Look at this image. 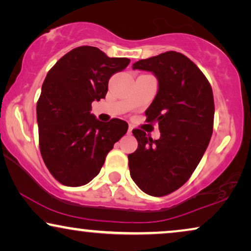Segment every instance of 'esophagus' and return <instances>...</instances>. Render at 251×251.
I'll use <instances>...</instances> for the list:
<instances>
[{"label": "esophagus", "instance_id": "esophagus-1", "mask_svg": "<svg viewBox=\"0 0 251 251\" xmlns=\"http://www.w3.org/2000/svg\"><path fill=\"white\" fill-rule=\"evenodd\" d=\"M132 132V126H129V129H128V133H131Z\"/></svg>", "mask_w": 251, "mask_h": 251}]
</instances>
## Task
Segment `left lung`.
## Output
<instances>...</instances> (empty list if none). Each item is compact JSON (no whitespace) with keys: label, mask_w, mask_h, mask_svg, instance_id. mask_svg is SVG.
I'll return each instance as SVG.
<instances>
[{"label":"left lung","mask_w":251,"mask_h":251,"mask_svg":"<svg viewBox=\"0 0 251 251\" xmlns=\"http://www.w3.org/2000/svg\"><path fill=\"white\" fill-rule=\"evenodd\" d=\"M133 70L152 72L159 90L146 109V121L159 123L157 140L133 129L138 142L129 154L130 176L153 197L173 193L190 179L210 142L215 104L211 85L183 53L167 51L137 61Z\"/></svg>","instance_id":"1"}]
</instances>
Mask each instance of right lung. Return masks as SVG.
Returning a JSON list of instances; mask_svg holds the SVG:
<instances>
[{"instance_id":"add662e5","label":"right lung","mask_w":251,"mask_h":251,"mask_svg":"<svg viewBox=\"0 0 251 251\" xmlns=\"http://www.w3.org/2000/svg\"><path fill=\"white\" fill-rule=\"evenodd\" d=\"M129 63L128 58H109L98 48L83 46L48 72L36 105L39 144L44 163L60 184H88L126 135L128 123L123 120L102 123L90 111L92 101L105 98L112 75Z\"/></svg>"}]
</instances>
